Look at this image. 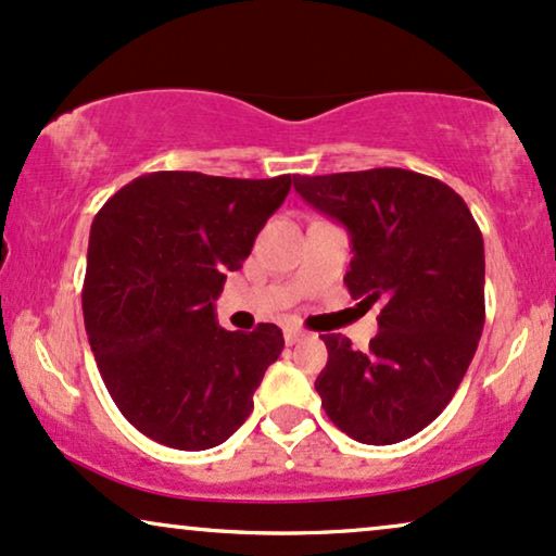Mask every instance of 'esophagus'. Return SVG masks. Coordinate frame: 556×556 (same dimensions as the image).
<instances>
[{
	"label": "esophagus",
	"mask_w": 556,
	"mask_h": 556,
	"mask_svg": "<svg viewBox=\"0 0 556 556\" xmlns=\"http://www.w3.org/2000/svg\"><path fill=\"white\" fill-rule=\"evenodd\" d=\"M302 339H305V330H302V328H294V326L285 328V341H287V346H294V343L302 341Z\"/></svg>",
	"instance_id": "1"
}]
</instances>
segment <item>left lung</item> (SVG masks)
Listing matches in <instances>:
<instances>
[{
    "mask_svg": "<svg viewBox=\"0 0 556 556\" xmlns=\"http://www.w3.org/2000/svg\"><path fill=\"white\" fill-rule=\"evenodd\" d=\"M294 189L346 226L351 298L382 305L367 351L320 336L328 364L315 390L326 416L362 444L410 439L454 397L482 336L480 228L452 187L407 168L294 177Z\"/></svg>",
    "mask_w": 556,
    "mask_h": 556,
    "instance_id": "obj_1",
    "label": "left lung"
}]
</instances>
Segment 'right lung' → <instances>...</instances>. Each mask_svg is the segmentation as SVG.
I'll list each match as a JSON object with an SVG mask.
<instances>
[{
  "label": "right lung",
  "mask_w": 556,
  "mask_h": 556,
  "mask_svg": "<svg viewBox=\"0 0 556 556\" xmlns=\"http://www.w3.org/2000/svg\"><path fill=\"white\" fill-rule=\"evenodd\" d=\"M292 181L153 172L112 194L91 223L81 290L89 346L123 416L159 444L213 448L254 410L282 330L220 328L213 302Z\"/></svg>",
  "instance_id": "add662e5"
}]
</instances>
